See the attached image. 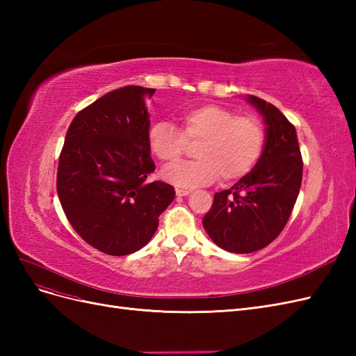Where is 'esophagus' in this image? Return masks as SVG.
<instances>
[{"mask_svg": "<svg viewBox=\"0 0 356 356\" xmlns=\"http://www.w3.org/2000/svg\"><path fill=\"white\" fill-rule=\"evenodd\" d=\"M175 193H177L178 197H182V196H188L190 193H191V190H188V188H177Z\"/></svg>", "mask_w": 356, "mask_h": 356, "instance_id": "esophagus-1", "label": "esophagus"}]
</instances>
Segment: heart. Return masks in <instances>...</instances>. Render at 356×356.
Masks as SVG:
<instances>
[{"instance_id": "obj_1", "label": "heart", "mask_w": 356, "mask_h": 356, "mask_svg": "<svg viewBox=\"0 0 356 356\" xmlns=\"http://www.w3.org/2000/svg\"><path fill=\"white\" fill-rule=\"evenodd\" d=\"M181 131L166 120L148 127L149 152L165 165H174L186 154L188 144H197L190 163L168 166L161 172L170 184L197 187L211 184L218 177L224 182L241 179L260 160L266 132L260 118L238 115L227 106L204 104L179 114Z\"/></svg>"}]
</instances>
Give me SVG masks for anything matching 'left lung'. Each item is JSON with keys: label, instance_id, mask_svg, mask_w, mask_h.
Masks as SVG:
<instances>
[{"label": "left lung", "instance_id": "left-lung-1", "mask_svg": "<svg viewBox=\"0 0 356 356\" xmlns=\"http://www.w3.org/2000/svg\"><path fill=\"white\" fill-rule=\"evenodd\" d=\"M248 102L260 111L266 124L263 154L250 174L215 193L203 227L222 250L250 254L272 243L289 220L303 177L297 132L275 105L254 95Z\"/></svg>", "mask_w": 356, "mask_h": 356}]
</instances>
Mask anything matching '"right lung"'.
Returning <instances> with one entry per match:
<instances>
[{"label":"right lung","mask_w":356,"mask_h":356,"mask_svg":"<svg viewBox=\"0 0 356 356\" xmlns=\"http://www.w3.org/2000/svg\"><path fill=\"white\" fill-rule=\"evenodd\" d=\"M156 89L124 86L74 117L59 156L56 188L72 229L96 250L127 255L145 246L175 197L163 181L149 182L145 99Z\"/></svg>","instance_id":"1"}]
</instances>
